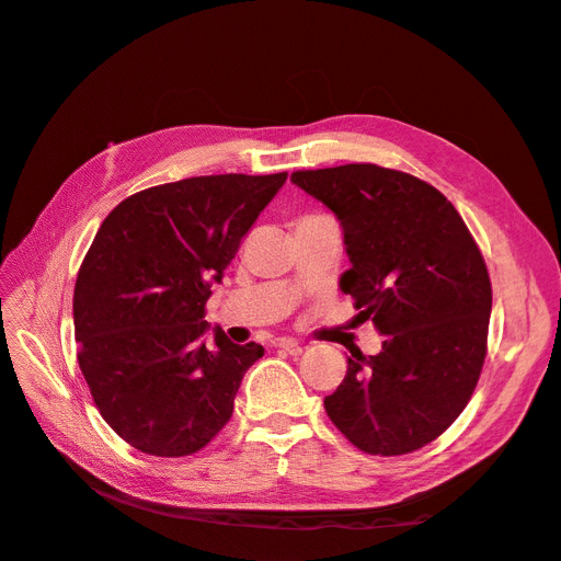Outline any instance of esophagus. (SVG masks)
Segmentation results:
<instances>
[{"mask_svg":"<svg viewBox=\"0 0 561 561\" xmlns=\"http://www.w3.org/2000/svg\"><path fill=\"white\" fill-rule=\"evenodd\" d=\"M276 348H280V351H285V353H290V355H299L304 348H301V344H297V342H293V339H278L276 342Z\"/></svg>","mask_w":561,"mask_h":561,"instance_id":"1","label":"esophagus"}]
</instances>
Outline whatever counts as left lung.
<instances>
[{
	"label": "left lung",
	"instance_id": "left-lung-1",
	"mask_svg": "<svg viewBox=\"0 0 561 561\" xmlns=\"http://www.w3.org/2000/svg\"><path fill=\"white\" fill-rule=\"evenodd\" d=\"M290 180L336 215L351 260L339 287L383 334L377 355L351 351L328 416L365 454L426 447L466 410L484 365L491 280L478 243L410 173L348 163Z\"/></svg>",
	"mask_w": 561,
	"mask_h": 561
}]
</instances>
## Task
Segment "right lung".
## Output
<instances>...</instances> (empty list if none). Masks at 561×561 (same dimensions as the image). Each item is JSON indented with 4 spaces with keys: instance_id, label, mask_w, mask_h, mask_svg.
Instances as JSON below:
<instances>
[{
    "instance_id": "add662e5",
    "label": "right lung",
    "mask_w": 561,
    "mask_h": 561,
    "mask_svg": "<svg viewBox=\"0 0 561 561\" xmlns=\"http://www.w3.org/2000/svg\"><path fill=\"white\" fill-rule=\"evenodd\" d=\"M287 173L149 186L105 217L75 285L77 360L110 428L142 454L190 456L233 414L260 344H233L206 301Z\"/></svg>"
}]
</instances>
